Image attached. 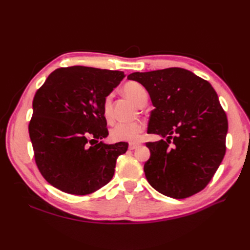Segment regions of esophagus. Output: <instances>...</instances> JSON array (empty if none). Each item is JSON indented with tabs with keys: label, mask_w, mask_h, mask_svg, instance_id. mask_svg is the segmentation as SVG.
<instances>
[{
	"label": "esophagus",
	"mask_w": 250,
	"mask_h": 250,
	"mask_svg": "<svg viewBox=\"0 0 250 250\" xmlns=\"http://www.w3.org/2000/svg\"><path fill=\"white\" fill-rule=\"evenodd\" d=\"M140 147V144H129V150H134Z\"/></svg>",
	"instance_id": "1"
}]
</instances>
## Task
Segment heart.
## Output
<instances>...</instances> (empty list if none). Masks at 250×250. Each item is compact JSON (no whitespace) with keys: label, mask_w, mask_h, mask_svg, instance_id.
I'll return each mask as SVG.
<instances>
[{"label":"heart","mask_w":250,"mask_h":250,"mask_svg":"<svg viewBox=\"0 0 250 250\" xmlns=\"http://www.w3.org/2000/svg\"><path fill=\"white\" fill-rule=\"evenodd\" d=\"M124 94L131 99L135 104L141 105L147 102L148 95L147 90L142 84L135 81L127 82L123 87ZM103 113L104 118L106 119L107 122H110L112 120V112H111V96L108 95L105 97L103 101ZM145 126L142 122H129L118 123L110 131V138L115 142H129L134 143L140 140L141 134L143 133Z\"/></svg>","instance_id":"b5f03b06"}]
</instances>
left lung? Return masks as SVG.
<instances>
[{"instance_id": "left-lung-1", "label": "left lung", "mask_w": 250, "mask_h": 250, "mask_svg": "<svg viewBox=\"0 0 250 250\" xmlns=\"http://www.w3.org/2000/svg\"><path fill=\"white\" fill-rule=\"evenodd\" d=\"M128 79L148 90L155 107L148 133L167 140L148 142L144 171L151 187L175 199L202 191L226 151L229 122L213 86L192 72L169 69L132 73Z\"/></svg>"}]
</instances>
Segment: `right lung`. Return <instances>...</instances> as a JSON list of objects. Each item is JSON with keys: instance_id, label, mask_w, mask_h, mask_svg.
<instances>
[{"instance_id": "obj_1", "label": "right lung", "mask_w": 250, "mask_h": 250, "mask_svg": "<svg viewBox=\"0 0 250 250\" xmlns=\"http://www.w3.org/2000/svg\"><path fill=\"white\" fill-rule=\"evenodd\" d=\"M125 75L88 66L59 67L33 98L29 135L42 177L58 190L87 195L108 184L128 144L106 145L103 101Z\"/></svg>"}]
</instances>
